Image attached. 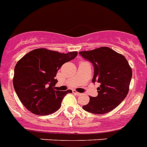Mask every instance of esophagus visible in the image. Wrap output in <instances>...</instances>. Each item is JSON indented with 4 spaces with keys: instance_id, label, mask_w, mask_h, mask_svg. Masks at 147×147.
Returning a JSON list of instances; mask_svg holds the SVG:
<instances>
[{
    "instance_id": "obj_1",
    "label": "esophagus",
    "mask_w": 147,
    "mask_h": 147,
    "mask_svg": "<svg viewBox=\"0 0 147 147\" xmlns=\"http://www.w3.org/2000/svg\"><path fill=\"white\" fill-rule=\"evenodd\" d=\"M73 93H74V94H75L77 95V96H80V95H82V94H80V93L77 92V91H75V90H74V91H73Z\"/></svg>"
}]
</instances>
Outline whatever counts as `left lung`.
<instances>
[{
  "mask_svg": "<svg viewBox=\"0 0 147 147\" xmlns=\"http://www.w3.org/2000/svg\"><path fill=\"white\" fill-rule=\"evenodd\" d=\"M91 61L94 68L92 82H97L98 95L90 96L82 109L93 114L103 115L115 109L127 96L132 71L126 59L112 49L102 47L79 53Z\"/></svg>",
  "mask_w": 147,
  "mask_h": 147,
  "instance_id": "1",
  "label": "left lung"
}]
</instances>
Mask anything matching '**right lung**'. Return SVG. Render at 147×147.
I'll list each match as a JSON object with an SVG mask.
<instances>
[{
    "label": "right lung",
    "instance_id": "add662e5",
    "mask_svg": "<svg viewBox=\"0 0 147 147\" xmlns=\"http://www.w3.org/2000/svg\"><path fill=\"white\" fill-rule=\"evenodd\" d=\"M77 56V52L61 53L45 48L35 49L24 56L14 70L13 86L21 103L27 110L45 116L58 111L67 93L54 87L57 71L65 62Z\"/></svg>",
    "mask_w": 147,
    "mask_h": 147
}]
</instances>
